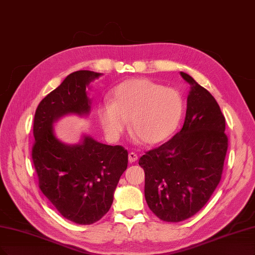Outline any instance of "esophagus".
<instances>
[{
    "mask_svg": "<svg viewBox=\"0 0 255 255\" xmlns=\"http://www.w3.org/2000/svg\"><path fill=\"white\" fill-rule=\"evenodd\" d=\"M137 159H138V156H137V154H135L134 152H130V153L128 154V161H129L130 163L137 161Z\"/></svg>",
    "mask_w": 255,
    "mask_h": 255,
    "instance_id": "obj_1",
    "label": "esophagus"
}]
</instances>
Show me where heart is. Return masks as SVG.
I'll list each match as a JSON object with an SVG mask.
<instances>
[{
    "instance_id": "b5f03b06",
    "label": "heart",
    "mask_w": 255,
    "mask_h": 255,
    "mask_svg": "<svg viewBox=\"0 0 255 255\" xmlns=\"http://www.w3.org/2000/svg\"><path fill=\"white\" fill-rule=\"evenodd\" d=\"M183 113V99L174 89L147 79H131L118 84L111 102L98 110L103 129L118 136L127 128L145 144H156L168 138L177 128Z\"/></svg>"
}]
</instances>
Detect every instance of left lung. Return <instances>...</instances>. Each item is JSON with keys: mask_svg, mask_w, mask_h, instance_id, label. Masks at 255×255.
Returning a JSON list of instances; mask_svg holds the SVG:
<instances>
[{"mask_svg": "<svg viewBox=\"0 0 255 255\" xmlns=\"http://www.w3.org/2000/svg\"><path fill=\"white\" fill-rule=\"evenodd\" d=\"M180 76L191 86L183 126L139 159L145 174L146 204L169 223L186 221L208 203L221 181L228 150L226 120L218 103L191 76L182 72Z\"/></svg>", "mask_w": 255, "mask_h": 255, "instance_id": "8db88e82", "label": "left lung"}]
</instances>
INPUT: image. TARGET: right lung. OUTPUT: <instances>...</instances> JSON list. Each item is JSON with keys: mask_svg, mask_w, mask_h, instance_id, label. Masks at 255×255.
<instances>
[{"mask_svg": "<svg viewBox=\"0 0 255 255\" xmlns=\"http://www.w3.org/2000/svg\"><path fill=\"white\" fill-rule=\"evenodd\" d=\"M99 76L91 71L68 75L39 103L33 119L31 158L39 188L61 215L79 225H92L109 212L128 154L124 146L91 137L82 144L66 145L55 137L51 126L68 113L89 114L86 85Z\"/></svg>", "mask_w": 255, "mask_h": 255, "instance_id": "right-lung-1", "label": "right lung"}]
</instances>
